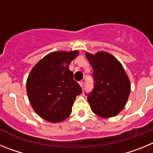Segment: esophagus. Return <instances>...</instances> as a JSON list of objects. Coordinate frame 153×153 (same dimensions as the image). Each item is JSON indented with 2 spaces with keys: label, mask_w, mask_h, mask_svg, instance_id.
Here are the masks:
<instances>
[{
  "label": "esophagus",
  "mask_w": 153,
  "mask_h": 153,
  "mask_svg": "<svg viewBox=\"0 0 153 153\" xmlns=\"http://www.w3.org/2000/svg\"><path fill=\"white\" fill-rule=\"evenodd\" d=\"M79 84L80 85L81 87H83V80L79 81Z\"/></svg>",
  "instance_id": "esophagus-1"
}]
</instances>
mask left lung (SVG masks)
<instances>
[{
  "mask_svg": "<svg viewBox=\"0 0 153 153\" xmlns=\"http://www.w3.org/2000/svg\"><path fill=\"white\" fill-rule=\"evenodd\" d=\"M93 68V89L86 93L92 111L103 118L115 117L125 106L130 83L122 64L106 52L86 53Z\"/></svg>",
  "mask_w": 153,
  "mask_h": 153,
  "instance_id": "8db88e82",
  "label": "left lung"
}]
</instances>
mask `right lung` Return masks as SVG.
I'll list each match as a JSON object with an SVG mask.
<instances>
[{"label": "right lung", "mask_w": 153, "mask_h": 153, "mask_svg": "<svg viewBox=\"0 0 153 153\" xmlns=\"http://www.w3.org/2000/svg\"><path fill=\"white\" fill-rule=\"evenodd\" d=\"M78 51L53 52L35 65L27 80V92L31 106L48 122H62L72 112L76 97L82 93L74 79L69 65Z\"/></svg>", "instance_id": "1"}]
</instances>
